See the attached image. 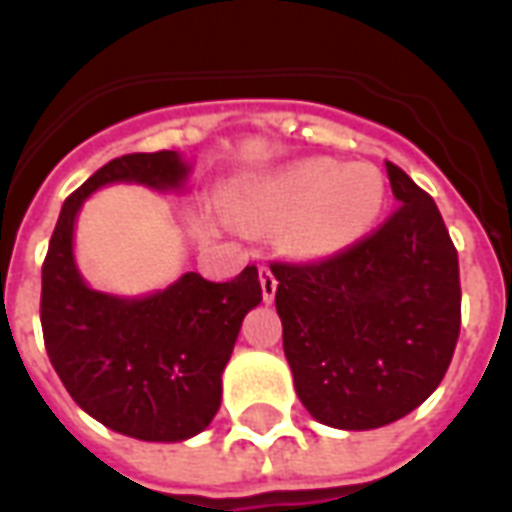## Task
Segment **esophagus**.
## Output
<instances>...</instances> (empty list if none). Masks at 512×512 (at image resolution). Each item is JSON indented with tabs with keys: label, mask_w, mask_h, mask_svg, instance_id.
<instances>
[{
	"label": "esophagus",
	"mask_w": 512,
	"mask_h": 512,
	"mask_svg": "<svg viewBox=\"0 0 512 512\" xmlns=\"http://www.w3.org/2000/svg\"><path fill=\"white\" fill-rule=\"evenodd\" d=\"M260 288H263V301L271 304L274 296H277V277H274V271L268 266H260Z\"/></svg>",
	"instance_id": "esophagus-1"
}]
</instances>
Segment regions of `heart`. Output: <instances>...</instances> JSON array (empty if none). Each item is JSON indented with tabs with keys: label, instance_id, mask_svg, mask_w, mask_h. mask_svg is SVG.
<instances>
[{
	"label": "heart",
	"instance_id": "obj_1",
	"mask_svg": "<svg viewBox=\"0 0 512 512\" xmlns=\"http://www.w3.org/2000/svg\"><path fill=\"white\" fill-rule=\"evenodd\" d=\"M384 175L370 164L343 167L312 158L260 178L238 180L230 208L244 219L277 224L282 252L318 263L348 252L384 211Z\"/></svg>",
	"mask_w": 512,
	"mask_h": 512
}]
</instances>
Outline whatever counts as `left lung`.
Segmentation results:
<instances>
[{
  "label": "left lung",
  "mask_w": 512,
  "mask_h": 512,
  "mask_svg": "<svg viewBox=\"0 0 512 512\" xmlns=\"http://www.w3.org/2000/svg\"><path fill=\"white\" fill-rule=\"evenodd\" d=\"M397 211L343 255L274 263L296 395L337 430L384 428L425 403L461 332L458 252L436 202L386 161Z\"/></svg>",
  "instance_id": "1"
}]
</instances>
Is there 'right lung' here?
<instances>
[{"mask_svg":"<svg viewBox=\"0 0 512 512\" xmlns=\"http://www.w3.org/2000/svg\"><path fill=\"white\" fill-rule=\"evenodd\" d=\"M191 169L178 150L112 158L65 200L43 263V340L68 395L109 430L161 444L191 439L216 417L241 323L263 301L257 268L230 282L186 271L164 290L120 296L84 279L73 235L98 189L131 183L183 194Z\"/></svg>","mask_w":512,"mask_h":512,"instance_id":"right-lung-1","label":"right lung"}]
</instances>
